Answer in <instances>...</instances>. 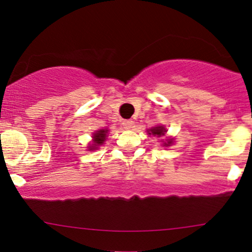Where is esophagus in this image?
<instances>
[{"label":"esophagus","mask_w":252,"mask_h":252,"mask_svg":"<svg viewBox=\"0 0 252 252\" xmlns=\"http://www.w3.org/2000/svg\"><path fill=\"white\" fill-rule=\"evenodd\" d=\"M132 124H133V122L131 120H126V121H123V126H124V129H130L132 126Z\"/></svg>","instance_id":"obj_1"}]
</instances>
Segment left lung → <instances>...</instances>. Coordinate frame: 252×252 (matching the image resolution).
Instances as JSON below:
<instances>
[{
    "label": "left lung",
    "mask_w": 252,
    "mask_h": 252,
    "mask_svg": "<svg viewBox=\"0 0 252 252\" xmlns=\"http://www.w3.org/2000/svg\"><path fill=\"white\" fill-rule=\"evenodd\" d=\"M165 131H166V130L164 129V126H156V128H152V129L148 130L149 135H158V136L164 135ZM170 143H171V141L167 142V144H166V143H165V145H168V144H170Z\"/></svg>",
    "instance_id": "1"
}]
</instances>
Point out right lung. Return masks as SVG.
<instances>
[{
    "label": "right lung",
    "instance_id": "obj_1",
    "mask_svg": "<svg viewBox=\"0 0 252 252\" xmlns=\"http://www.w3.org/2000/svg\"><path fill=\"white\" fill-rule=\"evenodd\" d=\"M106 135H107V130H98V131L96 133H94L93 138H94V143L95 144H93L94 146H91V150H94L92 148H96L97 145H101L102 143L104 142V139H106Z\"/></svg>",
    "mask_w": 252,
    "mask_h": 252
}]
</instances>
